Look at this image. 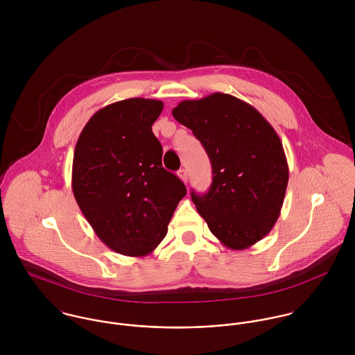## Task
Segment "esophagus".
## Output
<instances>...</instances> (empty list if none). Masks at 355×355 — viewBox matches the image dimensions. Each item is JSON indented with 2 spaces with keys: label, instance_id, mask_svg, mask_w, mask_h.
I'll use <instances>...</instances> for the list:
<instances>
[{
  "label": "esophagus",
  "instance_id": "34e87169",
  "mask_svg": "<svg viewBox=\"0 0 355 355\" xmlns=\"http://www.w3.org/2000/svg\"><path fill=\"white\" fill-rule=\"evenodd\" d=\"M178 176H179L184 183H187L189 176H187V171H186V169H183V168H182V169H179V171H178Z\"/></svg>",
  "mask_w": 355,
  "mask_h": 355
}]
</instances>
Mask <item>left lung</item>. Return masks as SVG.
Instances as JSON below:
<instances>
[{
	"mask_svg": "<svg viewBox=\"0 0 355 355\" xmlns=\"http://www.w3.org/2000/svg\"><path fill=\"white\" fill-rule=\"evenodd\" d=\"M172 114L210 158L209 191H191L210 232L231 250L253 246L273 228L286 196L288 165L279 135L254 106L223 93L182 101Z\"/></svg>",
	"mask_w": 355,
	"mask_h": 355,
	"instance_id": "8db88e82",
	"label": "left lung"
}]
</instances>
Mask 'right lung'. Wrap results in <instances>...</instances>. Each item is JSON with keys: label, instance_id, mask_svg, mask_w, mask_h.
<instances>
[{"label": "right lung", "instance_id": "add662e5", "mask_svg": "<svg viewBox=\"0 0 355 355\" xmlns=\"http://www.w3.org/2000/svg\"><path fill=\"white\" fill-rule=\"evenodd\" d=\"M162 101L128 98L92 116L72 162V191L97 236L116 253L142 257L165 238L186 186L162 168L153 123Z\"/></svg>", "mask_w": 355, "mask_h": 355}]
</instances>
